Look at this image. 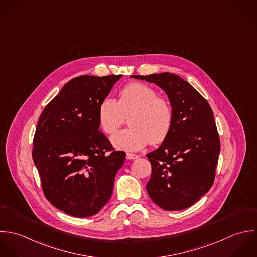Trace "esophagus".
<instances>
[{
  "label": "esophagus",
  "instance_id": "1",
  "mask_svg": "<svg viewBox=\"0 0 257 257\" xmlns=\"http://www.w3.org/2000/svg\"><path fill=\"white\" fill-rule=\"evenodd\" d=\"M126 158H127L128 160H135V159H138V158H139V156L137 154L128 153V154L126 155Z\"/></svg>",
  "mask_w": 257,
  "mask_h": 257
}]
</instances>
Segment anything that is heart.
I'll return each instance as SVG.
<instances>
[{"label": "heart", "mask_w": 257, "mask_h": 257, "mask_svg": "<svg viewBox=\"0 0 257 257\" xmlns=\"http://www.w3.org/2000/svg\"><path fill=\"white\" fill-rule=\"evenodd\" d=\"M129 118L128 129L111 137L112 145L123 151H138L149 142L158 144L168 136L173 123V110L170 103L159 98L153 88L142 83H131L119 92L118 101L104 98L98 110V119L104 132H116Z\"/></svg>", "instance_id": "obj_1"}]
</instances>
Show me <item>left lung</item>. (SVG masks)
Instances as JSON below:
<instances>
[{
    "label": "left lung",
    "mask_w": 257,
    "mask_h": 257,
    "mask_svg": "<svg viewBox=\"0 0 257 257\" xmlns=\"http://www.w3.org/2000/svg\"><path fill=\"white\" fill-rule=\"evenodd\" d=\"M159 86L173 110L171 130L156 150L146 155L152 174L146 189L165 210H181L197 203L211 188L220 151L212 110L182 77L170 73L132 75Z\"/></svg>",
    "instance_id": "obj_1"
}]
</instances>
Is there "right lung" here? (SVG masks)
I'll return each instance as SVG.
<instances>
[{
	"instance_id": "right-lung-1",
	"label": "right lung",
	"mask_w": 257,
	"mask_h": 257,
	"mask_svg": "<svg viewBox=\"0 0 257 257\" xmlns=\"http://www.w3.org/2000/svg\"><path fill=\"white\" fill-rule=\"evenodd\" d=\"M123 75H82L68 81L44 109L33 160L49 202L75 217L96 214L110 200L126 154L99 128V105Z\"/></svg>"
}]
</instances>
